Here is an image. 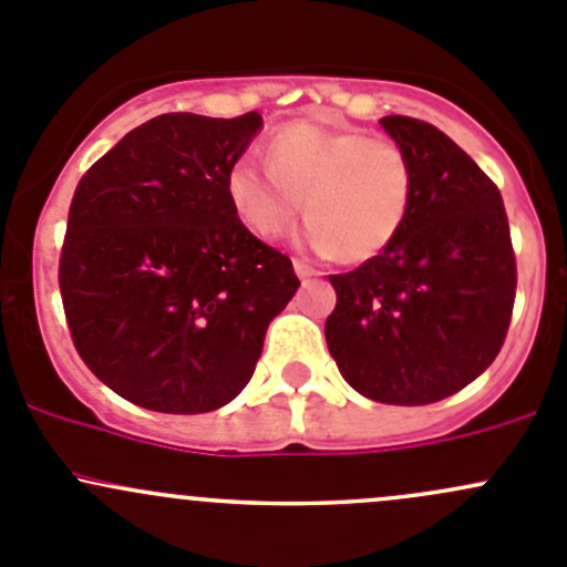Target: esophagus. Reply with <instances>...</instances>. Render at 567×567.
<instances>
[{"label": "esophagus", "instance_id": "obj_1", "mask_svg": "<svg viewBox=\"0 0 567 567\" xmlns=\"http://www.w3.org/2000/svg\"><path fill=\"white\" fill-rule=\"evenodd\" d=\"M293 271H296V277L299 279H312V277H318V268H312L310 262L307 260H293Z\"/></svg>", "mask_w": 567, "mask_h": 567}]
</instances>
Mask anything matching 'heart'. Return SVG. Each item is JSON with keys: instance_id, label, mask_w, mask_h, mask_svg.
Returning <instances> with one entry per match:
<instances>
[{"instance_id": "obj_1", "label": "heart", "mask_w": 567, "mask_h": 567, "mask_svg": "<svg viewBox=\"0 0 567 567\" xmlns=\"http://www.w3.org/2000/svg\"><path fill=\"white\" fill-rule=\"evenodd\" d=\"M227 199L257 238H279L310 219L307 244L342 262L381 255L414 208L416 173L403 145L353 128L290 123L266 145V169L236 162Z\"/></svg>"}]
</instances>
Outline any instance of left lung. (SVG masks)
<instances>
[{"label":"left lung","mask_w":567,"mask_h":567,"mask_svg":"<svg viewBox=\"0 0 567 567\" xmlns=\"http://www.w3.org/2000/svg\"><path fill=\"white\" fill-rule=\"evenodd\" d=\"M386 134L414 162V208L373 260L331 274L326 342L364 398L425 405L472 384L505 342L516 255L488 175L425 120L390 114Z\"/></svg>","instance_id":"8db88e82"}]
</instances>
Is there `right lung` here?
Here are the masks:
<instances>
[{
    "label": "right lung",
    "instance_id": "add662e5",
    "mask_svg": "<svg viewBox=\"0 0 567 567\" xmlns=\"http://www.w3.org/2000/svg\"><path fill=\"white\" fill-rule=\"evenodd\" d=\"M260 125L257 112L158 114L79 181L60 255L68 329L84 364L142 409L230 403L299 290L290 257L227 199V169Z\"/></svg>",
    "mask_w": 567,
    "mask_h": 567
}]
</instances>
